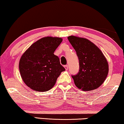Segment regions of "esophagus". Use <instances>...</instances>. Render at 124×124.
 Wrapping results in <instances>:
<instances>
[{
    "mask_svg": "<svg viewBox=\"0 0 124 124\" xmlns=\"http://www.w3.org/2000/svg\"><path fill=\"white\" fill-rule=\"evenodd\" d=\"M64 68H65L66 70H68V69H69V66H68L67 64V65H65V66H64Z\"/></svg>",
    "mask_w": 124,
    "mask_h": 124,
    "instance_id": "esophagus-1",
    "label": "esophagus"
}]
</instances>
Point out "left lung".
I'll return each instance as SVG.
<instances>
[{
	"label": "left lung",
	"instance_id": "obj_1",
	"mask_svg": "<svg viewBox=\"0 0 124 124\" xmlns=\"http://www.w3.org/2000/svg\"><path fill=\"white\" fill-rule=\"evenodd\" d=\"M67 39L79 59V72L72 75L75 84L84 91L98 88L108 72V64L103 54L94 44L85 38L70 36Z\"/></svg>",
	"mask_w": 124,
	"mask_h": 124
}]
</instances>
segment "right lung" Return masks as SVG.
Segmentation results:
<instances>
[{
    "instance_id": "obj_1",
    "label": "right lung",
    "mask_w": 124,
    "mask_h": 124,
    "mask_svg": "<svg viewBox=\"0 0 124 124\" xmlns=\"http://www.w3.org/2000/svg\"><path fill=\"white\" fill-rule=\"evenodd\" d=\"M62 41L60 38L45 37L32 44L19 63L21 76L29 88L46 92L53 88L65 69L54 52Z\"/></svg>"
}]
</instances>
